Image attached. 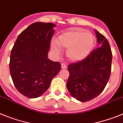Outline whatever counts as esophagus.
I'll return each mask as SVG.
<instances>
[{
	"mask_svg": "<svg viewBox=\"0 0 123 123\" xmlns=\"http://www.w3.org/2000/svg\"><path fill=\"white\" fill-rule=\"evenodd\" d=\"M67 66H66V64L64 63H62L61 64V69H66Z\"/></svg>",
	"mask_w": 123,
	"mask_h": 123,
	"instance_id": "34e87169",
	"label": "esophagus"
}]
</instances>
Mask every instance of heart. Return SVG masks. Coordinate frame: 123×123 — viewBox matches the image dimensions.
Segmentation results:
<instances>
[{
	"mask_svg": "<svg viewBox=\"0 0 123 123\" xmlns=\"http://www.w3.org/2000/svg\"><path fill=\"white\" fill-rule=\"evenodd\" d=\"M95 37L91 32L74 29L64 32L57 37L56 42H50V49L56 56L61 52V47L67 49L68 59L77 62L86 58L95 46Z\"/></svg>",
	"mask_w": 123,
	"mask_h": 123,
	"instance_id": "heart-1",
	"label": "heart"
}]
</instances>
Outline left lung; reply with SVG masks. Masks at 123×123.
<instances>
[{"mask_svg":"<svg viewBox=\"0 0 123 123\" xmlns=\"http://www.w3.org/2000/svg\"><path fill=\"white\" fill-rule=\"evenodd\" d=\"M99 47L81 61L68 66L69 77L67 89L77 100L86 102L101 93L110 77L112 52L105 36L94 30Z\"/></svg>","mask_w":123,"mask_h":123,"instance_id":"left-lung-1","label":"left lung"}]
</instances>
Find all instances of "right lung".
Returning a JSON list of instances; mask_svg holds the SVG:
<instances>
[{"label": "right lung", "mask_w": 123, "mask_h": 123, "mask_svg": "<svg viewBox=\"0 0 123 123\" xmlns=\"http://www.w3.org/2000/svg\"><path fill=\"white\" fill-rule=\"evenodd\" d=\"M54 27L50 22L32 24L19 34L11 50L12 81L17 90L29 98L42 96L61 69L59 62L47 58Z\"/></svg>", "instance_id": "right-lung-1"}]
</instances>
